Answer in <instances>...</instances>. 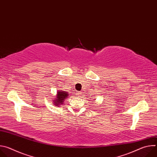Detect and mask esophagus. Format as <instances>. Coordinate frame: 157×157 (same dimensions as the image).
<instances>
[{"label": "esophagus", "instance_id": "obj_1", "mask_svg": "<svg viewBox=\"0 0 157 157\" xmlns=\"http://www.w3.org/2000/svg\"><path fill=\"white\" fill-rule=\"evenodd\" d=\"M76 93H77V95H80V94H81V92L78 91V92H76Z\"/></svg>", "mask_w": 157, "mask_h": 157}]
</instances>
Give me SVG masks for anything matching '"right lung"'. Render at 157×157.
Masks as SVG:
<instances>
[{"mask_svg": "<svg viewBox=\"0 0 157 157\" xmlns=\"http://www.w3.org/2000/svg\"><path fill=\"white\" fill-rule=\"evenodd\" d=\"M68 96H69L68 93L66 91H58L56 97L55 98V100H53V104L56 106H59L60 104H62L64 102V101L66 98H68Z\"/></svg>", "mask_w": 157, "mask_h": 157, "instance_id": "add662e5", "label": "right lung"}]
</instances>
